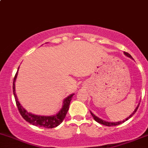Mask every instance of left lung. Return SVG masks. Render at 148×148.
<instances>
[{
  "label": "left lung",
  "mask_w": 148,
  "mask_h": 148,
  "mask_svg": "<svg viewBox=\"0 0 148 148\" xmlns=\"http://www.w3.org/2000/svg\"><path fill=\"white\" fill-rule=\"evenodd\" d=\"M124 54H125V56H128V57H129V58H132V56H131L130 55L129 53H127V52H124ZM139 104H138L137 107H136V109H135V110H134V112H133V113H132V114H131V115H130L128 117V118H127V119H125V120H123V121H118V122H108V121H105L102 120V119H101L98 118L97 116H95V114H93L91 112H90V113H91L92 116V117H93V118H94V119H95V120L97 122H98V123H101V124H102V125H106V126H113V125H119V124H121V123H123V122H125V121L128 120V119H129L130 118H131V117L133 116V114H134L135 113H136V112H137V110H138V107H139Z\"/></svg>",
  "instance_id": "1"
}]
</instances>
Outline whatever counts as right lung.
Wrapping results in <instances>:
<instances>
[{
  "label": "right lung",
  "instance_id": "add662e5",
  "mask_svg": "<svg viewBox=\"0 0 148 148\" xmlns=\"http://www.w3.org/2000/svg\"><path fill=\"white\" fill-rule=\"evenodd\" d=\"M17 72H18V70H17L16 74H15V77H14L13 84H12V90H13L14 97H15V101H16L17 109H18L19 112H20V114H21V116H23V118L25 119L26 121L31 123V124L36 125V126L44 127V128H53L61 124L62 121L64 120L65 117H66V114H67L68 111V109H69L70 103H71V99H72V97L74 95V94L69 95L68 97H66V99L63 100V107H62V109L59 111V112L57 114H56V115L49 116H47L34 115V114L27 112V110H25V109H24L21 104H20L18 100H17L15 90V80H16Z\"/></svg>",
  "mask_w": 148,
  "mask_h": 148
}]
</instances>
